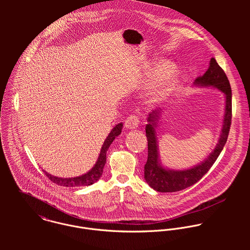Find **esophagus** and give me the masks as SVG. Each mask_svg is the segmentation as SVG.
Here are the masks:
<instances>
[{
	"mask_svg": "<svg viewBox=\"0 0 250 250\" xmlns=\"http://www.w3.org/2000/svg\"><path fill=\"white\" fill-rule=\"evenodd\" d=\"M139 124H140V119L136 115H130L125 121V127L130 130L137 129L139 127Z\"/></svg>",
	"mask_w": 250,
	"mask_h": 250,
	"instance_id": "34e87169",
	"label": "esophagus"
}]
</instances>
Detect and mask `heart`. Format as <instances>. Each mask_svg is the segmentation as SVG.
<instances>
[{
	"label": "heart",
	"mask_w": 250,
	"mask_h": 250,
	"mask_svg": "<svg viewBox=\"0 0 250 250\" xmlns=\"http://www.w3.org/2000/svg\"><path fill=\"white\" fill-rule=\"evenodd\" d=\"M150 70L154 77L158 78L148 88L145 98L148 103L156 104L165 99L173 89L177 82V73L171 68L169 62L163 59L153 62Z\"/></svg>",
	"instance_id": "1"
}]
</instances>
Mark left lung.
Here are the masks:
<instances>
[{"mask_svg": "<svg viewBox=\"0 0 250 250\" xmlns=\"http://www.w3.org/2000/svg\"><path fill=\"white\" fill-rule=\"evenodd\" d=\"M194 86L212 87L218 89L224 94L225 107L222 120V128L214 150L198 165L188 169H169L163 167L160 159L159 144L156 129L159 126L163 108H157L149 113L145 127L148 141V158L144 166V179L155 190L160 192H173L182 190L194 185L202 178L212 167L220 152L227 142L231 118H232V91L231 86L222 68L217 64L214 58L210 61L208 70L193 82Z\"/></svg>", "mask_w": 250, "mask_h": 250, "instance_id": "obj_1", "label": "left lung"}]
</instances>
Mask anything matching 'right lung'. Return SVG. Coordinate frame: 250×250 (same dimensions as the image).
Segmentation results:
<instances>
[{"label": "right lung", "instance_id": "add662e5", "mask_svg": "<svg viewBox=\"0 0 250 250\" xmlns=\"http://www.w3.org/2000/svg\"><path fill=\"white\" fill-rule=\"evenodd\" d=\"M122 127H123V123H118L117 125H115L112 128V130L110 131L107 139L105 140V142L102 145L99 157H98L95 165L86 173L77 176V177L62 178V177L54 176V175L48 173L44 169H42V171L52 182H54L55 184H57L59 186H62V187H82V186H90V185L94 184L95 182H97L100 179L102 173H103V168H104L106 161H107L106 154H107V149H108L109 145L115 140V138L121 134Z\"/></svg>", "mask_w": 250, "mask_h": 250}]
</instances>
